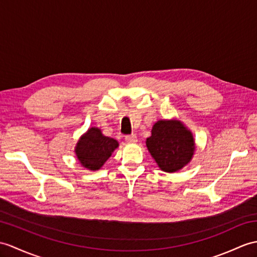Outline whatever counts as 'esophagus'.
<instances>
[{
  "instance_id": "34e87169",
  "label": "esophagus",
  "mask_w": 257,
  "mask_h": 257,
  "mask_svg": "<svg viewBox=\"0 0 257 257\" xmlns=\"http://www.w3.org/2000/svg\"><path fill=\"white\" fill-rule=\"evenodd\" d=\"M124 140H126L127 143H136L137 141H138V139H137V136H136V135L126 136V137H124Z\"/></svg>"
}]
</instances>
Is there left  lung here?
<instances>
[{"label":"left lung","mask_w":257,"mask_h":257,"mask_svg":"<svg viewBox=\"0 0 257 257\" xmlns=\"http://www.w3.org/2000/svg\"><path fill=\"white\" fill-rule=\"evenodd\" d=\"M146 145L161 171L174 173L192 161L196 143L193 133L178 119H160Z\"/></svg>","instance_id":"obj_1"}]
</instances>
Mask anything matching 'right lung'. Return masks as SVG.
I'll use <instances>...</instances> for the list:
<instances>
[{
	"label": "right lung",
	"instance_id": "right-lung-1",
	"mask_svg": "<svg viewBox=\"0 0 257 257\" xmlns=\"http://www.w3.org/2000/svg\"><path fill=\"white\" fill-rule=\"evenodd\" d=\"M118 147L117 140L104 136L99 128L91 127L81 136L74 152L83 168L89 171H97Z\"/></svg>",
	"mask_w": 257,
	"mask_h": 257
}]
</instances>
